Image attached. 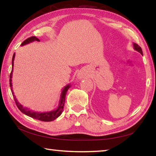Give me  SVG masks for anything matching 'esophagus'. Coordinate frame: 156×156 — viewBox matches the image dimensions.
Listing matches in <instances>:
<instances>
[{"instance_id":"obj_1","label":"esophagus","mask_w":156,"mask_h":156,"mask_svg":"<svg viewBox=\"0 0 156 156\" xmlns=\"http://www.w3.org/2000/svg\"><path fill=\"white\" fill-rule=\"evenodd\" d=\"M84 75H85V74H84L83 72L79 73V74H78V78H80V79L83 78V76H84Z\"/></svg>"}]
</instances>
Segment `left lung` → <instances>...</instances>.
Instances as JSON below:
<instances>
[{
	"label": "left lung",
	"mask_w": 156,
	"mask_h": 156,
	"mask_svg": "<svg viewBox=\"0 0 156 156\" xmlns=\"http://www.w3.org/2000/svg\"><path fill=\"white\" fill-rule=\"evenodd\" d=\"M133 48L135 50H136V51H137V52H140V54H141L142 55H143V53H142V48H140L138 45L137 44V43H133Z\"/></svg>",
	"instance_id": "obj_1"
}]
</instances>
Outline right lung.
<instances>
[{"instance_id": "obj_1", "label": "right lung", "mask_w": 156, "mask_h": 156, "mask_svg": "<svg viewBox=\"0 0 156 156\" xmlns=\"http://www.w3.org/2000/svg\"><path fill=\"white\" fill-rule=\"evenodd\" d=\"M35 41H40V40L36 37H31L28 38V39H27L26 40H25L24 41L21 43V45H20L23 46V45L28 44V43ZM14 58H15V53H14L13 57H12V72L10 73V76H9V86H10V88H11L12 95H13L15 103H16L18 108H19L23 114L32 117V118H34L35 119H39V120L43 121V122H51V121L55 120V119H57L58 117H59L61 115V113H62L63 110V106H64V104H65L66 95L69 88H70L71 86L70 84H68V85H66V86L63 87L61 93V97H60L59 102H58V107L55 110H53V111H51L49 112H44V113L43 112V113H40V112L33 111L32 110L28 109L27 108H25V107L23 106L18 101L17 99L16 98V96L14 95V91L12 90V72H13Z\"/></svg>"}]
</instances>
